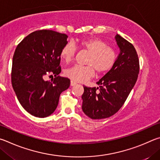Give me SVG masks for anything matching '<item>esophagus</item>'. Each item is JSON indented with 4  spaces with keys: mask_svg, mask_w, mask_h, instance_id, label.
<instances>
[{
    "mask_svg": "<svg viewBox=\"0 0 160 160\" xmlns=\"http://www.w3.org/2000/svg\"><path fill=\"white\" fill-rule=\"evenodd\" d=\"M70 85H71V86H74L75 85H77V83L73 82V81H71V82H70Z\"/></svg>",
    "mask_w": 160,
    "mask_h": 160,
    "instance_id": "34e87169",
    "label": "esophagus"
}]
</instances>
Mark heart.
Wrapping results in <instances>:
<instances>
[{"instance_id": "1", "label": "heart", "mask_w": 160, "mask_h": 160, "mask_svg": "<svg viewBox=\"0 0 160 160\" xmlns=\"http://www.w3.org/2000/svg\"><path fill=\"white\" fill-rule=\"evenodd\" d=\"M79 46L86 50L90 55L86 60V66L75 65L65 70L66 77L74 82H83L89 79L96 72L97 74H103L112 68L117 59V53L112 48L99 38H88L79 42ZM76 48L71 43H67L61 50L60 56L66 63L74 60Z\"/></svg>"}]
</instances>
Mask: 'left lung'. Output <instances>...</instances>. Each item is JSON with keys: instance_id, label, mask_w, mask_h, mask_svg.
I'll return each instance as SVG.
<instances>
[{"instance_id": "8db88e82", "label": "left lung", "mask_w": 160, "mask_h": 160, "mask_svg": "<svg viewBox=\"0 0 160 160\" xmlns=\"http://www.w3.org/2000/svg\"><path fill=\"white\" fill-rule=\"evenodd\" d=\"M115 40L120 52L112 68L97 82L99 87L83 86L82 110L92 119L108 118L117 112L138 78L140 67L135 48L118 34Z\"/></svg>"}]
</instances>
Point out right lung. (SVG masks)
<instances>
[{"mask_svg": "<svg viewBox=\"0 0 160 160\" xmlns=\"http://www.w3.org/2000/svg\"><path fill=\"white\" fill-rule=\"evenodd\" d=\"M67 35L52 30H38L26 36L17 46L12 58L11 82L19 103L27 112L46 117L57 108L61 93L70 86L61 77L60 52ZM46 75H54L51 82Z\"/></svg>", "mask_w": 160, "mask_h": 160, "instance_id": "obj_1", "label": "right lung"}]
</instances>
